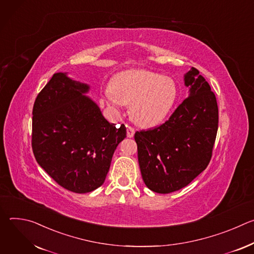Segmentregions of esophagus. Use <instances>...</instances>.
Returning <instances> with one entry per match:
<instances>
[{"label":"esophagus","instance_id":"34e87169","mask_svg":"<svg viewBox=\"0 0 254 254\" xmlns=\"http://www.w3.org/2000/svg\"><path fill=\"white\" fill-rule=\"evenodd\" d=\"M133 134H134V129L131 127L127 126V137H132Z\"/></svg>","mask_w":254,"mask_h":254}]
</instances>
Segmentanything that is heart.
<instances>
[{
	"mask_svg": "<svg viewBox=\"0 0 254 254\" xmlns=\"http://www.w3.org/2000/svg\"><path fill=\"white\" fill-rule=\"evenodd\" d=\"M111 90L104 94L106 104L119 111L130 104V116L142 127L160 125L174 106L178 88L167 76L148 70H127L112 80Z\"/></svg>",
	"mask_w": 254,
	"mask_h": 254,
	"instance_id": "1",
	"label": "heart"
}]
</instances>
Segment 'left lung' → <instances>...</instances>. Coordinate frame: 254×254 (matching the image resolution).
Listing matches in <instances>:
<instances>
[{
	"label": "left lung",
	"mask_w": 254,
	"mask_h": 254,
	"mask_svg": "<svg viewBox=\"0 0 254 254\" xmlns=\"http://www.w3.org/2000/svg\"><path fill=\"white\" fill-rule=\"evenodd\" d=\"M184 83L189 95L169 121L134 134L143 182L160 194L186 187L207 168L218 129V106L209 83L194 67Z\"/></svg>",
	"instance_id": "left-lung-1"
}]
</instances>
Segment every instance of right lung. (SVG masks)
<instances>
[{
    "label": "right lung",
    "instance_id": "obj_1",
    "mask_svg": "<svg viewBox=\"0 0 254 254\" xmlns=\"http://www.w3.org/2000/svg\"><path fill=\"white\" fill-rule=\"evenodd\" d=\"M90 86L55 73L33 106L32 149L36 161L61 187L78 194L103 183L114 153L127 136L125 125L108 123L86 95Z\"/></svg>",
    "mask_w": 254,
    "mask_h": 254
}]
</instances>
